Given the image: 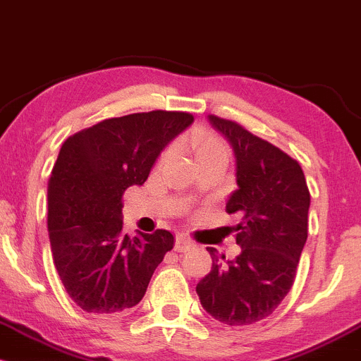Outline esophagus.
I'll return each instance as SVG.
<instances>
[{
	"label": "esophagus",
	"mask_w": 361,
	"mask_h": 361,
	"mask_svg": "<svg viewBox=\"0 0 361 361\" xmlns=\"http://www.w3.org/2000/svg\"><path fill=\"white\" fill-rule=\"evenodd\" d=\"M190 246H192V241H190L186 235H178L176 243H175V250L178 252H183L186 250H190Z\"/></svg>",
	"instance_id": "obj_1"
}]
</instances>
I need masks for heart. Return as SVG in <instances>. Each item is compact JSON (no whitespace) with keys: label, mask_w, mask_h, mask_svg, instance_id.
Returning a JSON list of instances; mask_svg holds the SVG:
<instances>
[{"label":"heart","mask_w":361,"mask_h":361,"mask_svg":"<svg viewBox=\"0 0 361 361\" xmlns=\"http://www.w3.org/2000/svg\"><path fill=\"white\" fill-rule=\"evenodd\" d=\"M193 151L197 154V159L212 156H227V149L224 142L214 134L209 132H198L193 137Z\"/></svg>","instance_id":"1"}]
</instances>
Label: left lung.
Instances as JSON below:
<instances>
[{
    "mask_svg": "<svg viewBox=\"0 0 361 361\" xmlns=\"http://www.w3.org/2000/svg\"><path fill=\"white\" fill-rule=\"evenodd\" d=\"M209 122L234 151L238 190L226 210L239 215L233 231L241 252L226 259L207 247L212 270L198 281L197 293L202 307L224 324H255L292 288L307 241L310 193L300 164L279 147L231 120L209 115Z\"/></svg>",
    "mask_w": 361,
    "mask_h": 361,
    "instance_id": "8db88e82",
    "label": "left lung"
}]
</instances>
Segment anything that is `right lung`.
Instances as JSON below:
<instances>
[{"label":"right lung","instance_id":"obj_1","mask_svg":"<svg viewBox=\"0 0 361 361\" xmlns=\"http://www.w3.org/2000/svg\"><path fill=\"white\" fill-rule=\"evenodd\" d=\"M193 123L185 111L109 118L66 139L49 180V239L69 297L91 314H118L142 300L173 250L169 231L123 234L122 195L144 185L163 149Z\"/></svg>","mask_w":361,"mask_h":361}]
</instances>
